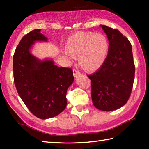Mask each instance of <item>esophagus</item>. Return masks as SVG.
Segmentation results:
<instances>
[{
    "label": "esophagus",
    "mask_w": 149,
    "mask_h": 149,
    "mask_svg": "<svg viewBox=\"0 0 149 149\" xmlns=\"http://www.w3.org/2000/svg\"><path fill=\"white\" fill-rule=\"evenodd\" d=\"M73 74H74V77H77V75L80 74V72H79L78 70H77L74 69V70H73Z\"/></svg>",
    "instance_id": "esophagus-1"
}]
</instances>
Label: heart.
Here are the masks:
<instances>
[{"label":"heart","mask_w":149,"mask_h":149,"mask_svg":"<svg viewBox=\"0 0 149 149\" xmlns=\"http://www.w3.org/2000/svg\"><path fill=\"white\" fill-rule=\"evenodd\" d=\"M108 47V42L102 34L77 33L69 37L65 53L72 59L78 56L82 67L87 71H94L105 61Z\"/></svg>","instance_id":"heart-1"}]
</instances>
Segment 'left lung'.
<instances>
[{"label":"left lung","mask_w":149,"mask_h":149,"mask_svg":"<svg viewBox=\"0 0 149 149\" xmlns=\"http://www.w3.org/2000/svg\"><path fill=\"white\" fill-rule=\"evenodd\" d=\"M109 40L108 54L102 65L87 75L91 83V99L98 109L110 111L127 103L133 86L135 66L132 46L118 30L100 25Z\"/></svg>","instance_id":"1"}]
</instances>
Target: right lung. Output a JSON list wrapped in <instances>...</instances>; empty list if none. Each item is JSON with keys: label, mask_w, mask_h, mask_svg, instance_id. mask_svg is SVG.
I'll use <instances>...</instances> for the list:
<instances>
[{"label": "right lung", "mask_w": 149, "mask_h": 149, "mask_svg": "<svg viewBox=\"0 0 149 149\" xmlns=\"http://www.w3.org/2000/svg\"><path fill=\"white\" fill-rule=\"evenodd\" d=\"M34 29L26 34L13 58L14 83L18 93L34 115L47 119L58 115L66 106V91L74 80L73 71L58 67L52 59H37L30 49L37 41L48 39Z\"/></svg>", "instance_id": "1"}]
</instances>
